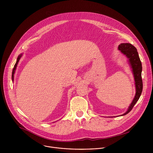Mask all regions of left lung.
<instances>
[{
	"instance_id": "left-lung-1",
	"label": "left lung",
	"mask_w": 153,
	"mask_h": 153,
	"mask_svg": "<svg viewBox=\"0 0 153 153\" xmlns=\"http://www.w3.org/2000/svg\"><path fill=\"white\" fill-rule=\"evenodd\" d=\"M118 49L129 59V63L131 67L132 68L134 74L136 91L134 98L131 103L130 104L127 111L122 114V116H124L131 111L142 94L143 89V82L142 79V67L137 49L132 44L129 43H121L119 45Z\"/></svg>"
}]
</instances>
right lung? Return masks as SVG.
Segmentation results:
<instances>
[{
	"mask_svg": "<svg viewBox=\"0 0 153 153\" xmlns=\"http://www.w3.org/2000/svg\"><path fill=\"white\" fill-rule=\"evenodd\" d=\"M22 54H20V55L18 56V57H17V59L16 63H15L14 67V68H13V72H12V80H13H13H14V73H15V70H16V69L17 65L18 62H19V60H20V57H22Z\"/></svg>",
	"mask_w": 153,
	"mask_h": 153,
	"instance_id": "1",
	"label": "right lung"
}]
</instances>
